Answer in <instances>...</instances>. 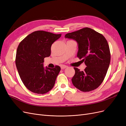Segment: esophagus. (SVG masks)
<instances>
[{
  "instance_id": "34e87169",
  "label": "esophagus",
  "mask_w": 126,
  "mask_h": 126,
  "mask_svg": "<svg viewBox=\"0 0 126 126\" xmlns=\"http://www.w3.org/2000/svg\"><path fill=\"white\" fill-rule=\"evenodd\" d=\"M67 67H68L67 66L63 65H63L61 66V69H65V68H66Z\"/></svg>"
}]
</instances>
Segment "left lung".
<instances>
[{
    "label": "left lung",
    "mask_w": 126,
    "mask_h": 126,
    "mask_svg": "<svg viewBox=\"0 0 126 126\" xmlns=\"http://www.w3.org/2000/svg\"><path fill=\"white\" fill-rule=\"evenodd\" d=\"M64 37L77 42V57L87 66L81 71L74 67L75 74L71 79L74 86L83 92L96 89L104 81L110 64L107 41L102 34L88 27L68 33Z\"/></svg>",
    "instance_id": "8db88e82"
}]
</instances>
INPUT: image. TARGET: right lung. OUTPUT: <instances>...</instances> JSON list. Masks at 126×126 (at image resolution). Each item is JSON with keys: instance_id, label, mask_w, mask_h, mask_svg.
<instances>
[{"instance_id": "obj_1", "label": "right lung", "mask_w": 126, "mask_h": 126, "mask_svg": "<svg viewBox=\"0 0 126 126\" xmlns=\"http://www.w3.org/2000/svg\"><path fill=\"white\" fill-rule=\"evenodd\" d=\"M62 34H54L43 30L28 35L19 44L16 65L25 87L32 93L45 94L54 86L60 67L43 66L44 58L51 54V47Z\"/></svg>"}]
</instances>
